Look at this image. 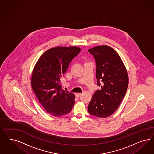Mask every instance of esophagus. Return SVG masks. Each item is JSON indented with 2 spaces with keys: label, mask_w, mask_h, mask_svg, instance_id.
Returning a JSON list of instances; mask_svg holds the SVG:
<instances>
[{
  "label": "esophagus",
  "mask_w": 154,
  "mask_h": 154,
  "mask_svg": "<svg viewBox=\"0 0 154 154\" xmlns=\"http://www.w3.org/2000/svg\"><path fill=\"white\" fill-rule=\"evenodd\" d=\"M82 95L81 93H76L75 94V96L77 98H79V97Z\"/></svg>",
  "instance_id": "34e87169"
}]
</instances>
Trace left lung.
Returning <instances> with one entry per match:
<instances>
[{
	"mask_svg": "<svg viewBox=\"0 0 154 154\" xmlns=\"http://www.w3.org/2000/svg\"><path fill=\"white\" fill-rule=\"evenodd\" d=\"M88 51L95 58L97 85L100 87L94 94L88 111L91 115L106 118L116 111L126 94L128 72L121 57L112 47L98 46Z\"/></svg>",
	"mask_w": 154,
	"mask_h": 154,
	"instance_id": "8db88e82",
	"label": "left lung"
}]
</instances>
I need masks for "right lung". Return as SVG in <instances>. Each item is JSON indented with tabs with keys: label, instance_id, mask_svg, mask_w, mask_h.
Masks as SVG:
<instances>
[{
	"label": "right lung",
	"instance_id": "obj_1",
	"mask_svg": "<svg viewBox=\"0 0 154 154\" xmlns=\"http://www.w3.org/2000/svg\"><path fill=\"white\" fill-rule=\"evenodd\" d=\"M80 51V48L75 46L50 48L34 67L32 88L42 107L54 116L69 113L75 104L74 94L62 90L60 80L70 61Z\"/></svg>",
	"mask_w": 154,
	"mask_h": 154
}]
</instances>
